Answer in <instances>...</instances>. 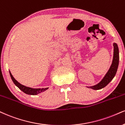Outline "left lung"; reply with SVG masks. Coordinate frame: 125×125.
Here are the masks:
<instances>
[{"instance_id":"8db88e82","label":"left lung","mask_w":125,"mask_h":125,"mask_svg":"<svg viewBox=\"0 0 125 125\" xmlns=\"http://www.w3.org/2000/svg\"><path fill=\"white\" fill-rule=\"evenodd\" d=\"M114 55L113 60H112V64L110 66L108 72L106 73L105 76L103 78L102 80L95 85L92 86H88V88L93 89V90H100L105 87L113 79L114 76L116 75V73L118 70V65H119V49H118V44L116 43H114Z\"/></svg>"}]
</instances>
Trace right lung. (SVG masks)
<instances>
[{"mask_svg":"<svg viewBox=\"0 0 125 125\" xmlns=\"http://www.w3.org/2000/svg\"><path fill=\"white\" fill-rule=\"evenodd\" d=\"M9 73H10V75L11 76V78L12 81H13V83L15 84V85L19 88L21 91H22L24 93H25L29 95H37L38 94H39L42 93V92H44L46 90L49 89V87H46V88H42V89H33L31 88V87H27V86H25L24 85H22L21 83H20L19 82L17 81L15 79V78H14L13 75H12L10 71H9Z\"/></svg>","mask_w":125,"mask_h":125,"instance_id":"1","label":"right lung"}]
</instances>
